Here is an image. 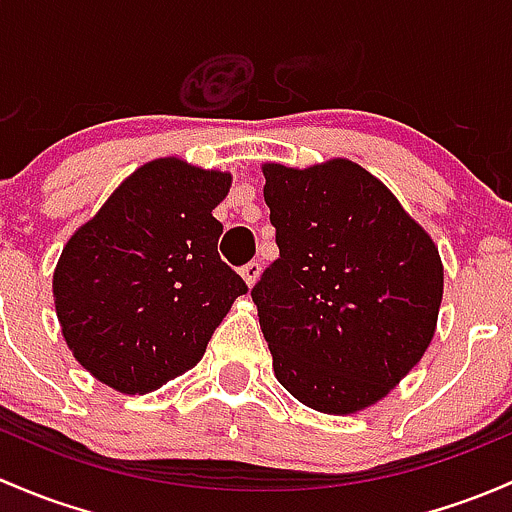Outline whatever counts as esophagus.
I'll return each mask as SVG.
<instances>
[{
	"label": "esophagus",
	"mask_w": 512,
	"mask_h": 512,
	"mask_svg": "<svg viewBox=\"0 0 512 512\" xmlns=\"http://www.w3.org/2000/svg\"><path fill=\"white\" fill-rule=\"evenodd\" d=\"M258 276H261V263H258V261L246 263V266L241 268V278H244L246 286H249V288L258 281Z\"/></svg>",
	"instance_id": "1"
}]
</instances>
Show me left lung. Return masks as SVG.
I'll use <instances>...</instances> for the list:
<instances>
[{"label": "left lung", "mask_w": 512, "mask_h": 512, "mask_svg": "<svg viewBox=\"0 0 512 512\" xmlns=\"http://www.w3.org/2000/svg\"><path fill=\"white\" fill-rule=\"evenodd\" d=\"M261 170L281 256L251 298L273 374L315 412H362L431 345L444 295L439 249L357 162Z\"/></svg>", "instance_id": "obj_1"}]
</instances>
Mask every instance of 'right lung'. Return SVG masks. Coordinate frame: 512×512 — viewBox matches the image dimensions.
Masks as SVG:
<instances>
[{
	"label": "right lung",
	"instance_id": "obj_1",
	"mask_svg": "<svg viewBox=\"0 0 512 512\" xmlns=\"http://www.w3.org/2000/svg\"><path fill=\"white\" fill-rule=\"evenodd\" d=\"M229 187V172L157 157L73 231L54 305L68 350L98 382L147 394L192 370L249 291L217 251L212 209Z\"/></svg>",
	"mask_w": 512,
	"mask_h": 512
}]
</instances>
